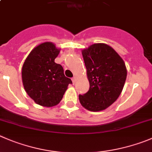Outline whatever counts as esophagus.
<instances>
[{"label":"esophagus","instance_id":"34e87169","mask_svg":"<svg viewBox=\"0 0 152 152\" xmlns=\"http://www.w3.org/2000/svg\"><path fill=\"white\" fill-rule=\"evenodd\" d=\"M72 83H75V82H76V77H72Z\"/></svg>","mask_w":152,"mask_h":152}]
</instances>
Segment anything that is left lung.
I'll list each match as a JSON object with an SVG mask.
<instances>
[{
	"label": "left lung",
	"mask_w": 152,
	"mask_h": 152,
	"mask_svg": "<svg viewBox=\"0 0 152 152\" xmlns=\"http://www.w3.org/2000/svg\"><path fill=\"white\" fill-rule=\"evenodd\" d=\"M89 89L79 95L82 106L93 112L105 110L120 95L127 77L122 57L110 46L93 44L82 50Z\"/></svg>",
	"instance_id": "obj_1"
}]
</instances>
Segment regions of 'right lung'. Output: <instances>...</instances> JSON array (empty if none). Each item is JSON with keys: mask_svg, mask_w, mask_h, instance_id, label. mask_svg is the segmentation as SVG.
Returning <instances> with one entry per match:
<instances>
[{"mask_svg": "<svg viewBox=\"0 0 152 152\" xmlns=\"http://www.w3.org/2000/svg\"><path fill=\"white\" fill-rule=\"evenodd\" d=\"M60 49L50 42L42 43L31 50L22 66L21 77L27 95L37 104L50 107L58 104L69 84L61 65L54 62Z\"/></svg>", "mask_w": 152, "mask_h": 152, "instance_id": "obj_1", "label": "right lung"}]
</instances>
